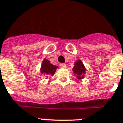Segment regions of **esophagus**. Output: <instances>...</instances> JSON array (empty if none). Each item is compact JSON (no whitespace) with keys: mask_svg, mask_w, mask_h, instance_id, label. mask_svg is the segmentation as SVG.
<instances>
[{"mask_svg":"<svg viewBox=\"0 0 123 123\" xmlns=\"http://www.w3.org/2000/svg\"><path fill=\"white\" fill-rule=\"evenodd\" d=\"M60 66H61V68H66V64H60Z\"/></svg>","mask_w":123,"mask_h":123,"instance_id":"1","label":"esophagus"}]
</instances>
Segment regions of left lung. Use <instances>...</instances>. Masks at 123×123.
I'll return each instance as SVG.
<instances>
[{
  "mask_svg": "<svg viewBox=\"0 0 123 123\" xmlns=\"http://www.w3.org/2000/svg\"><path fill=\"white\" fill-rule=\"evenodd\" d=\"M73 71H74V74L77 75V79H81L84 78V74L86 73L85 72L86 69H85V67H84L82 62L80 60H77L75 62V66L73 68Z\"/></svg>",
  "mask_w": 123,
  "mask_h": 123,
  "instance_id": "left-lung-1",
  "label": "left lung"
}]
</instances>
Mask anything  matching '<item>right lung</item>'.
Masks as SVG:
<instances>
[{
  "instance_id": "obj_1",
  "label": "right lung",
  "mask_w": 123,
  "mask_h": 123,
  "mask_svg": "<svg viewBox=\"0 0 123 123\" xmlns=\"http://www.w3.org/2000/svg\"><path fill=\"white\" fill-rule=\"evenodd\" d=\"M58 67L57 66L53 65L52 64L50 63V62L48 60L44 59L41 65V72L43 74L53 75L56 71V69Z\"/></svg>"
}]
</instances>
